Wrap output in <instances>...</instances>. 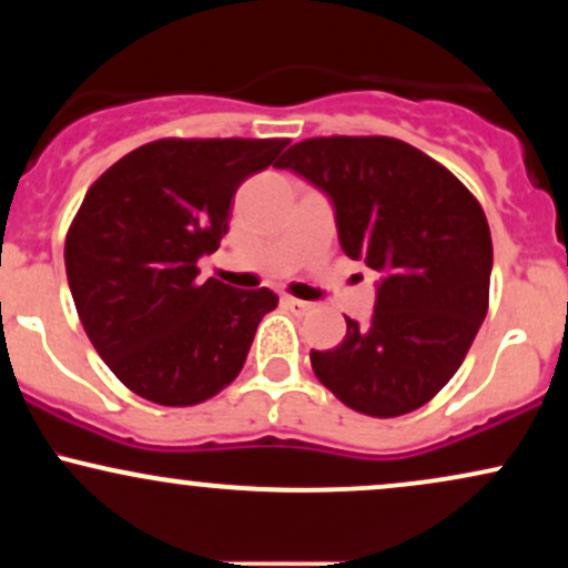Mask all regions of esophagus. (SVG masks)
Wrapping results in <instances>:
<instances>
[{
    "instance_id": "obj_1",
    "label": "esophagus",
    "mask_w": 568,
    "mask_h": 568,
    "mask_svg": "<svg viewBox=\"0 0 568 568\" xmlns=\"http://www.w3.org/2000/svg\"><path fill=\"white\" fill-rule=\"evenodd\" d=\"M283 304L288 306L291 312H296V315H306V312L312 310L310 302H302V298H293V296H283Z\"/></svg>"
}]
</instances>
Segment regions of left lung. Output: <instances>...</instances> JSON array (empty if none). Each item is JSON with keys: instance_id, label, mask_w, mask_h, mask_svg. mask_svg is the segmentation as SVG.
Returning a JSON list of instances; mask_svg holds the SVG:
<instances>
[{"instance_id": "left-lung-1", "label": "left lung", "mask_w": 568, "mask_h": 568, "mask_svg": "<svg viewBox=\"0 0 568 568\" xmlns=\"http://www.w3.org/2000/svg\"><path fill=\"white\" fill-rule=\"evenodd\" d=\"M288 168L328 194L342 251L382 275L366 325L347 317L312 371L361 414H408L446 387L488 310L491 232L484 207L452 171L387 135L293 143Z\"/></svg>"}]
</instances>
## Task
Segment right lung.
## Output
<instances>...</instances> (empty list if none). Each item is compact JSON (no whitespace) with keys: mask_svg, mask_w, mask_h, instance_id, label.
Wrapping results in <instances>:
<instances>
[{"mask_svg":"<svg viewBox=\"0 0 568 568\" xmlns=\"http://www.w3.org/2000/svg\"><path fill=\"white\" fill-rule=\"evenodd\" d=\"M285 139H160L114 162L84 194L67 234V277L84 334L114 376L160 406H194L230 384L270 288L200 277L230 230L247 175Z\"/></svg>","mask_w":568,"mask_h":568,"instance_id":"add662e5","label":"right lung"}]
</instances>
